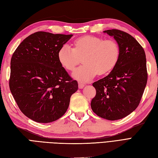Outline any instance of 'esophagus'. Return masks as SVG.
I'll return each mask as SVG.
<instances>
[{"instance_id": "34e87169", "label": "esophagus", "mask_w": 158, "mask_h": 158, "mask_svg": "<svg viewBox=\"0 0 158 158\" xmlns=\"http://www.w3.org/2000/svg\"><path fill=\"white\" fill-rule=\"evenodd\" d=\"M84 86H85V84H84V83L78 82V87H79L80 89H82V88H83Z\"/></svg>"}]
</instances>
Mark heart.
I'll return each mask as SVG.
<instances>
[{
	"mask_svg": "<svg viewBox=\"0 0 158 158\" xmlns=\"http://www.w3.org/2000/svg\"><path fill=\"white\" fill-rule=\"evenodd\" d=\"M74 48L68 45L61 46L57 53L59 62L68 71L74 70L82 58L83 66L73 73V77L86 82L98 74L112 71L118 61L120 51L117 43L96 36L85 35L74 41Z\"/></svg>",
	"mask_w": 158,
	"mask_h": 158,
	"instance_id": "heart-1",
	"label": "heart"
}]
</instances>
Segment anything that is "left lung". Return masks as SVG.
I'll return each instance as SVG.
<instances>
[{"label": "left lung", "instance_id": "1", "mask_svg": "<svg viewBox=\"0 0 158 158\" xmlns=\"http://www.w3.org/2000/svg\"><path fill=\"white\" fill-rule=\"evenodd\" d=\"M104 33L116 40L120 55L109 74L92 84L97 93L90 105L98 117L115 121L127 117L139 105L148 80L145 53L127 33L118 29Z\"/></svg>", "mask_w": 158, "mask_h": 158}]
</instances>
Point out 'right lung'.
I'll return each mask as SVG.
<instances>
[{
  "mask_svg": "<svg viewBox=\"0 0 158 158\" xmlns=\"http://www.w3.org/2000/svg\"><path fill=\"white\" fill-rule=\"evenodd\" d=\"M72 35L38 31L23 41L10 60L9 87L26 117L42 123L55 121L66 112L78 90L61 66L57 53Z\"/></svg>",
  "mask_w": 158,
  "mask_h": 158,
  "instance_id": "obj_1",
  "label": "right lung"
}]
</instances>
